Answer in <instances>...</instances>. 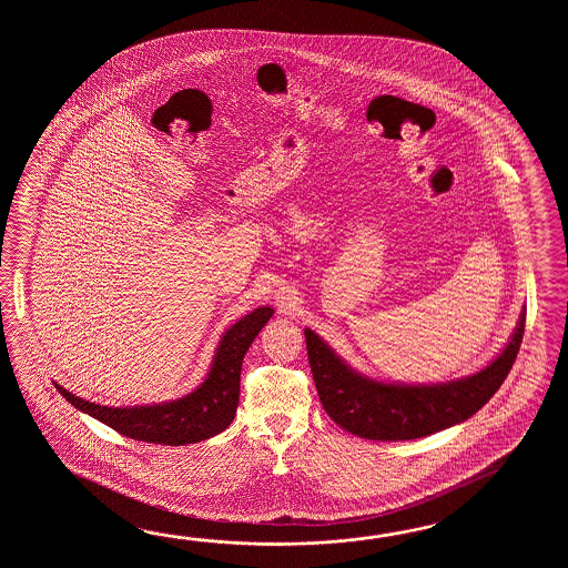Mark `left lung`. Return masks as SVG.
<instances>
[{"instance_id":"8db88e82","label":"left lung","mask_w":568,"mask_h":568,"mask_svg":"<svg viewBox=\"0 0 568 568\" xmlns=\"http://www.w3.org/2000/svg\"><path fill=\"white\" fill-rule=\"evenodd\" d=\"M526 311L501 355L481 372L436 386L382 384L347 367L323 338L304 328L308 363L323 408L351 435L369 440H412L445 430L481 410L518 357Z\"/></svg>"}]
</instances>
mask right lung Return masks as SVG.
I'll use <instances>...</instances> for the list:
<instances>
[{
    "instance_id": "add662e5",
    "label": "right lung",
    "mask_w": 568,
    "mask_h": 568,
    "mask_svg": "<svg viewBox=\"0 0 568 568\" xmlns=\"http://www.w3.org/2000/svg\"><path fill=\"white\" fill-rule=\"evenodd\" d=\"M272 314L274 311L270 306H262L231 326L221 338L215 362L205 382L184 398L156 406L109 408L79 398L59 384L57 389L77 410L85 412L99 423L108 424L115 433L130 436L133 440L170 447L201 443L223 433L235 418L245 351L252 347L254 338Z\"/></svg>"
}]
</instances>
